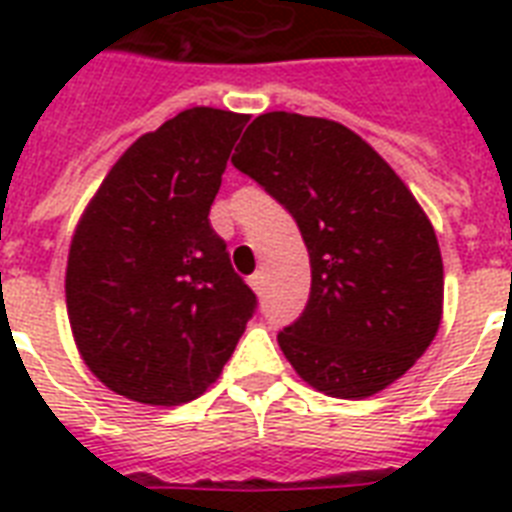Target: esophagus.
I'll use <instances>...</instances> for the list:
<instances>
[{"instance_id":"1","label":"esophagus","mask_w":512,"mask_h":512,"mask_svg":"<svg viewBox=\"0 0 512 512\" xmlns=\"http://www.w3.org/2000/svg\"><path fill=\"white\" fill-rule=\"evenodd\" d=\"M249 287L255 289L257 295H260V292H263V287H265V276L260 271L257 273H252V276H249Z\"/></svg>"}]
</instances>
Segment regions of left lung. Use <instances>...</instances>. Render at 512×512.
<instances>
[{"label": "left lung", "mask_w": 512, "mask_h": 512, "mask_svg": "<svg viewBox=\"0 0 512 512\" xmlns=\"http://www.w3.org/2000/svg\"><path fill=\"white\" fill-rule=\"evenodd\" d=\"M233 167L295 217L311 255V297L279 345L308 385L366 398L428 350L444 308V263L428 215L356 132L271 111L241 138Z\"/></svg>", "instance_id": "1"}]
</instances>
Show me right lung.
I'll return each mask as SVG.
<instances>
[{"label":"right lung","instance_id":"1","mask_svg":"<svg viewBox=\"0 0 512 512\" xmlns=\"http://www.w3.org/2000/svg\"><path fill=\"white\" fill-rule=\"evenodd\" d=\"M247 114L188 108L111 167L68 249L66 305L76 348L106 388L177 406L220 377L255 292L209 225Z\"/></svg>","mask_w":512,"mask_h":512}]
</instances>
